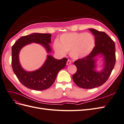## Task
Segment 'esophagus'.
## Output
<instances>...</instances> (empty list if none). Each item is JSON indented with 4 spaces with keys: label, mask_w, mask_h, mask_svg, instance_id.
Masks as SVG:
<instances>
[{
    "label": "esophagus",
    "mask_w": 124,
    "mask_h": 124,
    "mask_svg": "<svg viewBox=\"0 0 124 124\" xmlns=\"http://www.w3.org/2000/svg\"><path fill=\"white\" fill-rule=\"evenodd\" d=\"M70 64H71V61L70 60H68V61H67V62H66V65H70Z\"/></svg>",
    "instance_id": "34e87169"
}]
</instances>
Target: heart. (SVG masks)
I'll return each instance as SVG.
<instances>
[{"instance_id":"b5f03b06","label":"heart","mask_w":124,"mask_h":124,"mask_svg":"<svg viewBox=\"0 0 124 124\" xmlns=\"http://www.w3.org/2000/svg\"><path fill=\"white\" fill-rule=\"evenodd\" d=\"M95 46L94 37L90 33L70 32L61 35L59 42L53 44L54 49L61 56H65L70 52V56L75 60L86 57L92 51Z\"/></svg>"}]
</instances>
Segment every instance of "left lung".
<instances>
[{
    "label": "left lung",
    "instance_id": "1",
    "mask_svg": "<svg viewBox=\"0 0 124 124\" xmlns=\"http://www.w3.org/2000/svg\"><path fill=\"white\" fill-rule=\"evenodd\" d=\"M95 37V45L89 55L74 61L77 71L72 78L78 87L91 89L102 85L108 78L116 62L115 45L112 39L104 32L89 28ZM103 58V68L97 70V58Z\"/></svg>",
    "mask_w": 124,
    "mask_h": 124
}]
</instances>
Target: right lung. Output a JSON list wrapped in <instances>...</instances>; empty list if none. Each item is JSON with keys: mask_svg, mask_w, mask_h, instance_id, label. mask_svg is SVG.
<instances>
[{"mask_svg": "<svg viewBox=\"0 0 124 124\" xmlns=\"http://www.w3.org/2000/svg\"><path fill=\"white\" fill-rule=\"evenodd\" d=\"M50 33H33L20 37L12 46V68L21 84L31 90L42 91L49 88L54 82L58 72L65 67L67 58L56 59L47 54L43 64L33 71L23 69L19 61V53L23 47L32 43L41 44L47 53L52 51L50 46L51 43Z\"/></svg>", "mask_w": 124, "mask_h": 124, "instance_id": "1", "label": "right lung"}]
</instances>
